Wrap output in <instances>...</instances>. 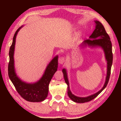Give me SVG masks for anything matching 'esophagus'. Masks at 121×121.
Returning <instances> with one entry per match:
<instances>
[{
  "mask_svg": "<svg viewBox=\"0 0 121 121\" xmlns=\"http://www.w3.org/2000/svg\"><path fill=\"white\" fill-rule=\"evenodd\" d=\"M59 63H60V64H63L64 63V62H65V58H64V57L63 56H61L60 57V58H59Z\"/></svg>",
  "mask_w": 121,
  "mask_h": 121,
  "instance_id": "1",
  "label": "esophagus"
}]
</instances>
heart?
<instances>
[{
  "instance_id": "obj_1",
  "label": "heart",
  "mask_w": 121,
  "mask_h": 121,
  "mask_svg": "<svg viewBox=\"0 0 121 121\" xmlns=\"http://www.w3.org/2000/svg\"><path fill=\"white\" fill-rule=\"evenodd\" d=\"M81 36H82V34H81V32H77V33L75 34V40L78 39L81 37Z\"/></svg>"
}]
</instances>
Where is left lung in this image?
Listing matches in <instances>:
<instances>
[{"instance_id": "obj_1", "label": "left lung", "mask_w": 121, "mask_h": 121, "mask_svg": "<svg viewBox=\"0 0 121 121\" xmlns=\"http://www.w3.org/2000/svg\"><path fill=\"white\" fill-rule=\"evenodd\" d=\"M95 29L91 35L90 36L89 39L84 41L83 43L82 44V45L83 46H86L88 45L92 48L100 46L103 49L105 52L106 61H107V76H106L105 84L99 91L86 97H79L73 95L71 92L70 88H69V84L66 70L65 69H63L62 73H63V77H64L65 82L68 85V95L73 101L77 102V103H84V102H89L97 97L106 87L109 81L110 75V71H111V67L112 63V45L111 41H110L109 35L106 32L105 29L101 23L98 21H95Z\"/></svg>"}]
</instances>
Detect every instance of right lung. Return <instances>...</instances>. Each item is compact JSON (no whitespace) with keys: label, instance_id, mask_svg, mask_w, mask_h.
Returning <instances> with one entry per match:
<instances>
[{"label":"right lung","instance_id":"right-lung-1","mask_svg":"<svg viewBox=\"0 0 121 121\" xmlns=\"http://www.w3.org/2000/svg\"><path fill=\"white\" fill-rule=\"evenodd\" d=\"M22 26H21L16 31L13 37L12 45L9 48V61L8 67L9 76L16 91L24 99L30 102H40L44 101L48 97L49 84L58 68V56L54 57L49 63L42 77L38 82L30 84L22 81L15 73L14 52L16 37L17 32Z\"/></svg>","mask_w":121,"mask_h":121}]
</instances>
